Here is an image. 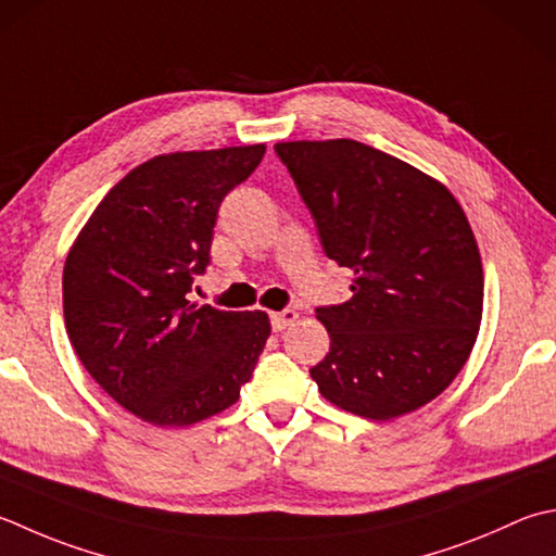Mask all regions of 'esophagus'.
<instances>
[{"label":"esophagus","instance_id":"1","mask_svg":"<svg viewBox=\"0 0 556 556\" xmlns=\"http://www.w3.org/2000/svg\"><path fill=\"white\" fill-rule=\"evenodd\" d=\"M296 320H299V313L293 311V308H287V311H281V313H271V328H275V332L287 330L289 325H293Z\"/></svg>","mask_w":556,"mask_h":556}]
</instances>
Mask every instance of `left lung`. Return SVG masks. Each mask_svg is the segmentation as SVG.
<instances>
[{"label":"left lung","instance_id":"8db88e82","mask_svg":"<svg viewBox=\"0 0 556 556\" xmlns=\"http://www.w3.org/2000/svg\"><path fill=\"white\" fill-rule=\"evenodd\" d=\"M325 255L354 271L352 299L315 311L330 352L320 395L388 421L439 397L482 323L484 271L470 222L437 178L354 139L279 141Z\"/></svg>","mask_w":556,"mask_h":556}]
</instances>
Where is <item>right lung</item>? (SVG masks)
<instances>
[{
  "label": "right lung",
  "mask_w": 556,
  "mask_h": 556,
  "mask_svg": "<svg viewBox=\"0 0 556 556\" xmlns=\"http://www.w3.org/2000/svg\"><path fill=\"white\" fill-rule=\"evenodd\" d=\"M265 144L176 151L139 163L96 206L62 271L64 325L86 371L154 427L236 405L271 325L265 311L188 301L210 265L219 204Z\"/></svg>",
  "instance_id": "obj_1"
}]
</instances>
